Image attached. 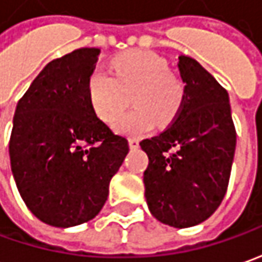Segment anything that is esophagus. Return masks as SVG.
<instances>
[{
    "label": "esophagus",
    "instance_id": "esophagus-1",
    "mask_svg": "<svg viewBox=\"0 0 262 262\" xmlns=\"http://www.w3.org/2000/svg\"><path fill=\"white\" fill-rule=\"evenodd\" d=\"M129 146H130V149L139 148V139H136V138H130V139H129Z\"/></svg>",
    "mask_w": 262,
    "mask_h": 262
}]
</instances>
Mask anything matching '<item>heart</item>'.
I'll use <instances>...</instances> for the list:
<instances>
[{
	"label": "heart",
	"mask_w": 262,
	"mask_h": 262,
	"mask_svg": "<svg viewBox=\"0 0 262 262\" xmlns=\"http://www.w3.org/2000/svg\"><path fill=\"white\" fill-rule=\"evenodd\" d=\"M110 75L94 71L88 97L97 117L113 126L132 101L135 108L117 123L124 135H143L157 122L167 126L180 113L184 84L167 71V63L149 50H132L110 63Z\"/></svg>",
	"instance_id": "1"
}]
</instances>
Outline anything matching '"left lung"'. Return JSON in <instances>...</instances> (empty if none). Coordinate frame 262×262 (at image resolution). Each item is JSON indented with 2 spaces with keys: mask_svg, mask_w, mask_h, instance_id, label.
<instances>
[{
  "mask_svg": "<svg viewBox=\"0 0 262 262\" xmlns=\"http://www.w3.org/2000/svg\"><path fill=\"white\" fill-rule=\"evenodd\" d=\"M185 82L180 113L158 136L143 139V172L150 213L174 228L209 219L229 184L236 146L228 91L193 58L178 56Z\"/></svg>",
  "mask_w": 262,
  "mask_h": 262,
  "instance_id": "1",
  "label": "left lung"
}]
</instances>
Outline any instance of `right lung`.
Listing matches in <instances>:
<instances>
[{
	"instance_id": "1",
	"label": "right lung",
	"mask_w": 262,
	"mask_h": 262,
	"mask_svg": "<svg viewBox=\"0 0 262 262\" xmlns=\"http://www.w3.org/2000/svg\"><path fill=\"white\" fill-rule=\"evenodd\" d=\"M100 49L81 48L53 59L18 100L10 138L11 171L29 210L69 228L103 209L112 177L129 152L94 113L88 79Z\"/></svg>"
}]
</instances>
